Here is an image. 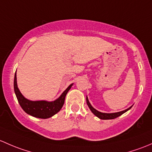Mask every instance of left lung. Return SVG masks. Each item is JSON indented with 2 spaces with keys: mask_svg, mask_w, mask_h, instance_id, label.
I'll list each match as a JSON object with an SVG mask.
<instances>
[{
  "mask_svg": "<svg viewBox=\"0 0 152 152\" xmlns=\"http://www.w3.org/2000/svg\"><path fill=\"white\" fill-rule=\"evenodd\" d=\"M86 103H87L89 109L91 110V112L93 113L94 114L96 117H98V118H100V119H103V120L113 119V118H117V117L120 116V115H122L123 113H126V111L130 110V108L132 107V106H131V107H129V108L126 109V110H124L123 111H120V112H117V113H107L99 112V111H98L95 108H94V107H92L91 104V103L89 102L88 99V96H86Z\"/></svg>",
  "mask_w": 152,
  "mask_h": 152,
  "instance_id": "obj_1",
  "label": "left lung"
}]
</instances>
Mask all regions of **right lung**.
I'll list each match as a JSON object with an SVG mask.
<instances>
[{"instance_id": "obj_1", "label": "right lung", "mask_w": 152, "mask_h": 152, "mask_svg": "<svg viewBox=\"0 0 152 152\" xmlns=\"http://www.w3.org/2000/svg\"><path fill=\"white\" fill-rule=\"evenodd\" d=\"M73 83L69 85L66 89L61 94L58 99L54 101H46V100H38L32 101L26 99L20 91L19 90L17 83V74L15 75L14 80V89L16 94L18 102L23 110L28 115L39 118H48L53 116L55 114L58 113L64 104V100L66 94L72 86Z\"/></svg>"}]
</instances>
